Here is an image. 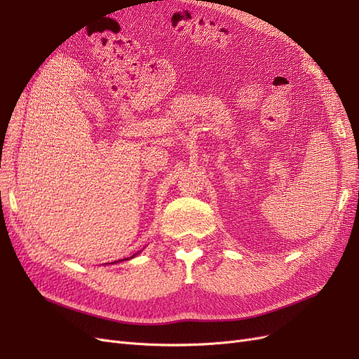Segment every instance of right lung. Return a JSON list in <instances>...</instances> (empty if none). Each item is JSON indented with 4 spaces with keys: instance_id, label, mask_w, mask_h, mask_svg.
<instances>
[{
    "instance_id": "1",
    "label": "right lung",
    "mask_w": 359,
    "mask_h": 359,
    "mask_svg": "<svg viewBox=\"0 0 359 359\" xmlns=\"http://www.w3.org/2000/svg\"><path fill=\"white\" fill-rule=\"evenodd\" d=\"M136 255H137V253H136ZM136 255H133V256H132V257H135V256H136ZM132 257H130V259H132ZM119 260H121V259H119ZM119 260H116V262H119ZM123 260H128V257H127V259H123ZM114 264H115V262H114Z\"/></svg>"
}]
</instances>
